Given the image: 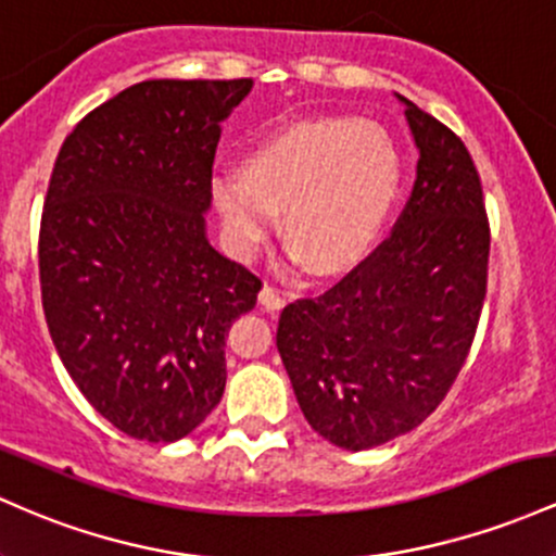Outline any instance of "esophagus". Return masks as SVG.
I'll return each mask as SVG.
<instances>
[{
  "instance_id": "esophagus-1",
  "label": "esophagus",
  "mask_w": 556,
  "mask_h": 556,
  "mask_svg": "<svg viewBox=\"0 0 556 556\" xmlns=\"http://www.w3.org/2000/svg\"><path fill=\"white\" fill-rule=\"evenodd\" d=\"M258 301L266 311H279L285 306V298L279 295L277 288H271V285H264V290L258 292Z\"/></svg>"
}]
</instances>
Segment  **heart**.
Segmentation results:
<instances>
[{
    "label": "heart",
    "instance_id": "b5f03b06",
    "mask_svg": "<svg viewBox=\"0 0 556 556\" xmlns=\"http://www.w3.org/2000/svg\"><path fill=\"white\" fill-rule=\"evenodd\" d=\"M399 144L375 121L321 115L268 134L242 155L240 174L211 179V203L231 253L250 258L277 213L292 255L332 277L369 253L399 200Z\"/></svg>",
    "mask_w": 556,
    "mask_h": 556
}]
</instances>
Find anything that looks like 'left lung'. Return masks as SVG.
I'll return each instance as SVG.
<instances>
[{
  "instance_id": "obj_1",
  "label": "left lung",
  "mask_w": 556,
  "mask_h": 556,
  "mask_svg": "<svg viewBox=\"0 0 556 556\" xmlns=\"http://www.w3.org/2000/svg\"><path fill=\"white\" fill-rule=\"evenodd\" d=\"M419 150L404 213L375 253L319 298L285 306L277 348L303 417L345 451L422 425L465 364L488 282L478 168L459 137L406 97Z\"/></svg>"
}]
</instances>
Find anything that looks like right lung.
I'll return each instance as SVG.
<instances>
[{"label": "right lung", "mask_w": 556, "mask_h": 556, "mask_svg": "<svg viewBox=\"0 0 556 556\" xmlns=\"http://www.w3.org/2000/svg\"><path fill=\"white\" fill-rule=\"evenodd\" d=\"M253 78L134 84L54 161L39 231L41 306L63 367L110 425L189 435L227 386V332L261 279L205 235L222 121Z\"/></svg>", "instance_id": "1"}]
</instances>
